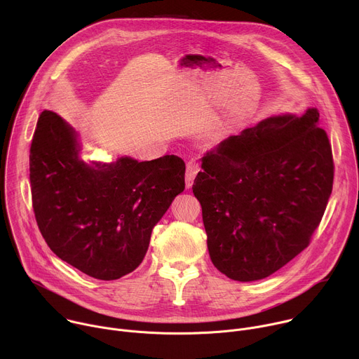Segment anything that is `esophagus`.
<instances>
[{"label":"esophagus","mask_w":359,"mask_h":359,"mask_svg":"<svg viewBox=\"0 0 359 359\" xmlns=\"http://www.w3.org/2000/svg\"><path fill=\"white\" fill-rule=\"evenodd\" d=\"M200 165L198 162L196 161H189L187 165H186V186L187 187H191L193 182H194V177L197 176V173L200 172Z\"/></svg>","instance_id":"34e87169"}]
</instances>
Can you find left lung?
<instances>
[{
	"mask_svg": "<svg viewBox=\"0 0 359 359\" xmlns=\"http://www.w3.org/2000/svg\"><path fill=\"white\" fill-rule=\"evenodd\" d=\"M318 118L317 109L270 118L203 156L193 193L212 263L229 278H266L310 245L334 182Z\"/></svg>",
	"mask_w": 359,
	"mask_h": 359,
	"instance_id": "left-lung-1",
	"label": "left lung"
}]
</instances>
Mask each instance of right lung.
<instances>
[{"mask_svg":"<svg viewBox=\"0 0 359 359\" xmlns=\"http://www.w3.org/2000/svg\"><path fill=\"white\" fill-rule=\"evenodd\" d=\"M184 170L175 155L89 166L75 132L43 111L29 149L38 229L61 260L93 278L118 280L144 259L153 227L184 190Z\"/></svg>","mask_w":359,"mask_h":359,"instance_id":"1","label":"right lung"}]
</instances>
